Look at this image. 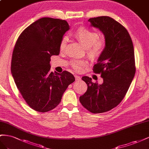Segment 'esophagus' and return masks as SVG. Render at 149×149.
I'll return each mask as SVG.
<instances>
[{
	"label": "esophagus",
	"instance_id": "obj_1",
	"mask_svg": "<svg viewBox=\"0 0 149 149\" xmlns=\"http://www.w3.org/2000/svg\"><path fill=\"white\" fill-rule=\"evenodd\" d=\"M74 77L75 78V80L76 81H80V80H81V78H80V77H79V76L77 75H75Z\"/></svg>",
	"mask_w": 149,
	"mask_h": 149
}]
</instances>
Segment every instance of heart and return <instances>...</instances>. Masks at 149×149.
<instances>
[{
	"instance_id": "1",
	"label": "heart",
	"mask_w": 149,
	"mask_h": 149,
	"mask_svg": "<svg viewBox=\"0 0 149 149\" xmlns=\"http://www.w3.org/2000/svg\"><path fill=\"white\" fill-rule=\"evenodd\" d=\"M74 35L86 48L87 54L90 57L95 58L99 57L102 53L105 44V40L103 38L99 37V34L97 32L87 28L80 27L75 32ZM68 41L69 37L67 36L62 37L59 44V48L61 51L65 50ZM87 64V62L85 60L74 58L70 61L71 67L78 72L82 71Z\"/></svg>"
}]
</instances>
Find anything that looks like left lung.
I'll return each instance as SVG.
<instances>
[{
	"label": "left lung",
	"mask_w": 149,
	"mask_h": 149,
	"mask_svg": "<svg viewBox=\"0 0 149 149\" xmlns=\"http://www.w3.org/2000/svg\"><path fill=\"white\" fill-rule=\"evenodd\" d=\"M88 21L105 36V49L93 67L104 82L93 83L91 78L82 77L87 90L79 100L91 113H103L117 107L129 90L136 70L134 45L127 29L113 19L100 16Z\"/></svg>",
	"instance_id": "8db88e82"
}]
</instances>
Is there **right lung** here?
I'll list each match as a JSON object with an SVG mask.
<instances>
[{"label": "right lung", "mask_w": 149, "mask_h": 149, "mask_svg": "<svg viewBox=\"0 0 149 149\" xmlns=\"http://www.w3.org/2000/svg\"><path fill=\"white\" fill-rule=\"evenodd\" d=\"M69 29L64 20L44 17L24 29L17 40L11 72L21 95L36 111L47 112L56 108L75 81L68 71L50 72V57L60 53L61 40Z\"/></svg>", "instance_id": "obj_1"}]
</instances>
